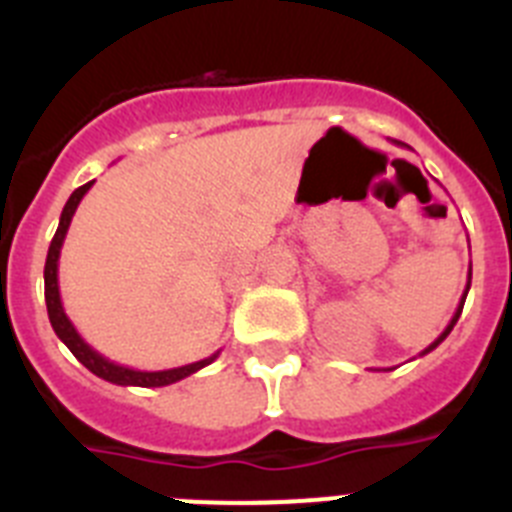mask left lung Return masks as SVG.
<instances>
[{"label": "left lung", "mask_w": 512, "mask_h": 512, "mask_svg": "<svg viewBox=\"0 0 512 512\" xmlns=\"http://www.w3.org/2000/svg\"><path fill=\"white\" fill-rule=\"evenodd\" d=\"M397 146H405V143H400V140H397ZM469 287H472V269H469V277H467V289H464V295H461V300H459V307H456V312H454V318H451V323H449V325H446V328H443V333H441V336H438V338H436V341H433V343H431V346L425 348V351H420V356H425V354H431L433 348H436V346H438V343H441V341H443V338L449 336L451 330H454L456 320H459L461 310H464V300H467V292H469Z\"/></svg>", "instance_id": "left-lung-1"}]
</instances>
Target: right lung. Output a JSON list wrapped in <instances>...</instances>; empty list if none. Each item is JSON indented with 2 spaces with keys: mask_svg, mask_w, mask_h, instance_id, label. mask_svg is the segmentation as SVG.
Instances as JSON below:
<instances>
[{
  "mask_svg": "<svg viewBox=\"0 0 512 512\" xmlns=\"http://www.w3.org/2000/svg\"><path fill=\"white\" fill-rule=\"evenodd\" d=\"M92 184L94 182H87L84 187L74 189L69 202L63 205L61 220H58V230L56 235H53L51 248H48V259H45V271H43L45 305H48V318H51L56 336L66 343V348H69L71 354H74L81 364L87 366L89 372L97 374V377L104 379V382L120 384V387H166V384H174L179 382V379L189 377V374L200 372V369H205L207 364H212V361L220 356V351H215V354L207 356V359L202 361H194V364L176 366V369H164V372H140V369H130V366H122L110 359H104L99 351H94V348L79 336V330L74 328V323H71L66 310H63L61 292H58V259H61V246L63 241H66V233H69L71 217H74L79 202L84 200V194L92 189Z\"/></svg>",
  "mask_w": 512,
  "mask_h": 512,
  "instance_id": "add662e5",
  "label": "right lung"
}]
</instances>
